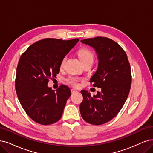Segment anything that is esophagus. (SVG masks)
I'll list each match as a JSON object with an SVG mask.
<instances>
[{
	"label": "esophagus",
	"instance_id": "esophagus-1",
	"mask_svg": "<svg viewBox=\"0 0 153 153\" xmlns=\"http://www.w3.org/2000/svg\"><path fill=\"white\" fill-rule=\"evenodd\" d=\"M77 90L76 89H71V93L73 94V93H77Z\"/></svg>",
	"mask_w": 153,
	"mask_h": 153
}]
</instances>
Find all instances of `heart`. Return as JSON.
I'll list each match as a JSON object with an SVG mask.
<instances>
[{
	"label": "heart",
	"instance_id": "b5f03b06",
	"mask_svg": "<svg viewBox=\"0 0 153 153\" xmlns=\"http://www.w3.org/2000/svg\"><path fill=\"white\" fill-rule=\"evenodd\" d=\"M78 55L79 56V59L82 62V64L86 63V62H93L94 61V55L91 51L87 48H82L79 50ZM67 60V56H65L62 59L61 62H60V68H63L65 64V62ZM81 79L76 77H72L71 76L68 77L67 81L69 82L70 84H71L73 86H77L78 82Z\"/></svg>",
	"mask_w": 153,
	"mask_h": 153
}]
</instances>
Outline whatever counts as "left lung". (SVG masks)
Wrapping results in <instances>:
<instances>
[{
	"label": "left lung",
	"mask_w": 153,
	"mask_h": 153,
	"mask_svg": "<svg viewBox=\"0 0 153 153\" xmlns=\"http://www.w3.org/2000/svg\"><path fill=\"white\" fill-rule=\"evenodd\" d=\"M81 42L93 48L97 55L98 68L90 82L101 89L93 97L81 90V115L88 123L101 125L114 118L126 101L132 81L131 66L125 51L110 38L98 36Z\"/></svg>",
	"instance_id": "obj_1"
}]
</instances>
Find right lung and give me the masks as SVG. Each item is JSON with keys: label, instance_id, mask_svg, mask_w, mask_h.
I'll list each match as a JSON object with an SVG mask.
<instances>
[{"label": "right lung", "instance_id": "right-lung-1", "mask_svg": "<svg viewBox=\"0 0 153 153\" xmlns=\"http://www.w3.org/2000/svg\"><path fill=\"white\" fill-rule=\"evenodd\" d=\"M79 41L45 38L31 45L21 56L16 91L22 107L35 122L50 125L60 119L71 91L63 84L55 91L48 83L59 73L62 59Z\"/></svg>", "mask_w": 153, "mask_h": 153}]
</instances>
